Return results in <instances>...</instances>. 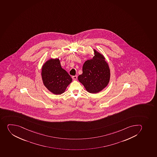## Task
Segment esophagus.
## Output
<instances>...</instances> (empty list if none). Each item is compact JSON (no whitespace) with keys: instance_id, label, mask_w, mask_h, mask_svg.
<instances>
[{"instance_id":"obj_1","label":"esophagus","mask_w":157,"mask_h":157,"mask_svg":"<svg viewBox=\"0 0 157 157\" xmlns=\"http://www.w3.org/2000/svg\"><path fill=\"white\" fill-rule=\"evenodd\" d=\"M72 78H73V80H77V76H72Z\"/></svg>"}]
</instances>
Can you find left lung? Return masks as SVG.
I'll return each instance as SVG.
<instances>
[{"mask_svg": "<svg viewBox=\"0 0 157 157\" xmlns=\"http://www.w3.org/2000/svg\"><path fill=\"white\" fill-rule=\"evenodd\" d=\"M94 56L84 63L82 74L79 75V82L87 92L97 94L105 89L109 83L111 72L109 66L102 53L94 49Z\"/></svg>", "mask_w": 157, "mask_h": 157, "instance_id": "1", "label": "left lung"}]
</instances>
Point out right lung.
Here are the masks:
<instances>
[{
  "mask_svg": "<svg viewBox=\"0 0 157 157\" xmlns=\"http://www.w3.org/2000/svg\"><path fill=\"white\" fill-rule=\"evenodd\" d=\"M41 78L45 87L52 94L59 95L65 92L72 79L63 69L58 58L47 60L41 69Z\"/></svg>",
  "mask_w": 157,
  "mask_h": 157,
  "instance_id": "obj_1",
  "label": "right lung"
}]
</instances>
